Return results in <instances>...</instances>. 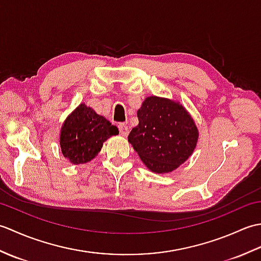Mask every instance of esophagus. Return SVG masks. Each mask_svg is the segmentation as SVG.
I'll return each instance as SVG.
<instances>
[{
    "label": "esophagus",
    "mask_w": 261,
    "mask_h": 261,
    "mask_svg": "<svg viewBox=\"0 0 261 261\" xmlns=\"http://www.w3.org/2000/svg\"><path fill=\"white\" fill-rule=\"evenodd\" d=\"M119 127V131H120V135L123 136V137H126L127 134H129V127H127L124 123H120L118 125Z\"/></svg>",
    "instance_id": "34e87169"
}]
</instances>
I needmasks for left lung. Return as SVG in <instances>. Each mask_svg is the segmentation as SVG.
I'll return each instance as SVG.
<instances>
[{
    "label": "left lung",
    "mask_w": 261,
    "mask_h": 261,
    "mask_svg": "<svg viewBox=\"0 0 261 261\" xmlns=\"http://www.w3.org/2000/svg\"><path fill=\"white\" fill-rule=\"evenodd\" d=\"M137 115L139 124L131 130L127 140L153 173H170L193 153L198 130L181 104L149 96Z\"/></svg>",
    "instance_id": "8db88e82"
}]
</instances>
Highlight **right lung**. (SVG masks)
I'll return each instance as SVG.
<instances>
[{
	"instance_id": "1",
	"label": "right lung",
	"mask_w": 261,
	"mask_h": 261,
	"mask_svg": "<svg viewBox=\"0 0 261 261\" xmlns=\"http://www.w3.org/2000/svg\"><path fill=\"white\" fill-rule=\"evenodd\" d=\"M119 135V130L92 108L81 104L71 112L60 130V148L71 164L91 162L101 151L103 142Z\"/></svg>"
}]
</instances>
